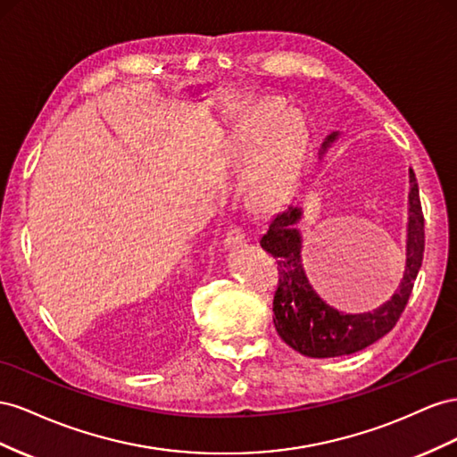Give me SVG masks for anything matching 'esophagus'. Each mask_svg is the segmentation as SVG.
<instances>
[{
  "label": "esophagus",
  "instance_id": "34e87169",
  "mask_svg": "<svg viewBox=\"0 0 457 457\" xmlns=\"http://www.w3.org/2000/svg\"><path fill=\"white\" fill-rule=\"evenodd\" d=\"M245 239H246V236H245V229L241 226H231L226 233V243L228 245H239Z\"/></svg>",
  "mask_w": 457,
  "mask_h": 457
}]
</instances>
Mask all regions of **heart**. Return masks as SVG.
<instances>
[{
	"instance_id": "obj_1",
	"label": "heart",
	"mask_w": 457,
	"mask_h": 457,
	"mask_svg": "<svg viewBox=\"0 0 457 457\" xmlns=\"http://www.w3.org/2000/svg\"><path fill=\"white\" fill-rule=\"evenodd\" d=\"M262 122L237 128L231 136L236 153L249 151L257 141ZM306 141L304 120L296 112H285L273 119L261 136L245 170V186L258 201H271L289 189L301 162Z\"/></svg>"
}]
</instances>
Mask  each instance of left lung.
<instances>
[{"mask_svg":"<svg viewBox=\"0 0 457 457\" xmlns=\"http://www.w3.org/2000/svg\"><path fill=\"white\" fill-rule=\"evenodd\" d=\"M338 132L325 137L321 143L323 154ZM303 216V208L289 206L273 216L260 245L273 258H278L279 281L273 295V325L278 335L293 350L308 358H335L354 354L358 350L379 341L400 320L413 289V281L420 273L425 251V220L420 201L415 174L410 168V195H408V239H406V266L395 283V295L388 301L363 314H346L320 298L310 285L303 266V237L295 224ZM385 278V264L360 260L348 270L350 283L360 287L375 285ZM393 293V291H390Z\"/></svg>","mask_w":457,"mask_h":457,"instance_id":"obj_1","label":"left lung"}]
</instances>
